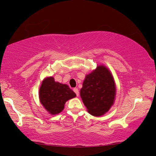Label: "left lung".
<instances>
[{
  "mask_svg": "<svg viewBox=\"0 0 156 156\" xmlns=\"http://www.w3.org/2000/svg\"><path fill=\"white\" fill-rule=\"evenodd\" d=\"M74 97L76 94L67 84L56 82L53 76L44 78L40 87V103L52 115L62 112L66 102Z\"/></svg>",
  "mask_w": 156,
  "mask_h": 156,
  "instance_id": "8db88e82",
  "label": "left lung"
}]
</instances>
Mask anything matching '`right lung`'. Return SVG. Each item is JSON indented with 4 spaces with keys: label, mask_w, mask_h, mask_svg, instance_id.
Returning <instances> with one entry per match:
<instances>
[{
    "label": "right lung",
    "mask_w": 156,
    "mask_h": 156,
    "mask_svg": "<svg viewBox=\"0 0 156 156\" xmlns=\"http://www.w3.org/2000/svg\"><path fill=\"white\" fill-rule=\"evenodd\" d=\"M116 94L114 76L108 67L101 65L87 74L80 90L87 112L94 116L105 114L114 104Z\"/></svg>",
    "instance_id": "add662e5"
}]
</instances>
